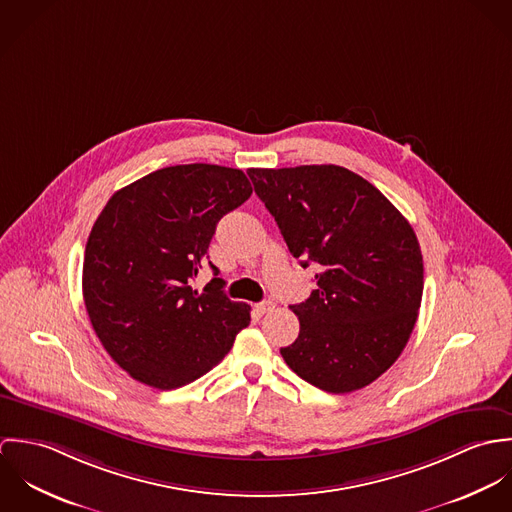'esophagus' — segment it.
Segmentation results:
<instances>
[{"label":"esophagus","instance_id":"obj_1","mask_svg":"<svg viewBox=\"0 0 512 512\" xmlns=\"http://www.w3.org/2000/svg\"><path fill=\"white\" fill-rule=\"evenodd\" d=\"M274 307H276L274 301H262V303H256V305H254V311H256L258 315H264V313H270Z\"/></svg>","mask_w":512,"mask_h":512}]
</instances>
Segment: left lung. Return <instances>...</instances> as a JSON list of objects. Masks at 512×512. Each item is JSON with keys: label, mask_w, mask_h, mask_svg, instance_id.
Here are the masks:
<instances>
[{"label": "left lung", "mask_w": 512, "mask_h": 512, "mask_svg": "<svg viewBox=\"0 0 512 512\" xmlns=\"http://www.w3.org/2000/svg\"><path fill=\"white\" fill-rule=\"evenodd\" d=\"M256 195L317 290L297 305L299 335L280 349L309 384L365 388L404 351L424 292L422 250L410 222L361 175L339 165L248 169Z\"/></svg>", "instance_id": "1"}]
</instances>
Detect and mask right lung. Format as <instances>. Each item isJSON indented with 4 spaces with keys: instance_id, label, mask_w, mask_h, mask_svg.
I'll return each mask as SVG.
<instances>
[{
    "instance_id": "1",
    "label": "right lung",
    "mask_w": 512,
    "mask_h": 512,
    "mask_svg": "<svg viewBox=\"0 0 512 512\" xmlns=\"http://www.w3.org/2000/svg\"><path fill=\"white\" fill-rule=\"evenodd\" d=\"M250 195L240 169L189 163L116 191L98 215L84 250V305L102 347L132 378L185 386L219 365L250 323V305L230 301L224 280L191 288L217 222Z\"/></svg>"
}]
</instances>
